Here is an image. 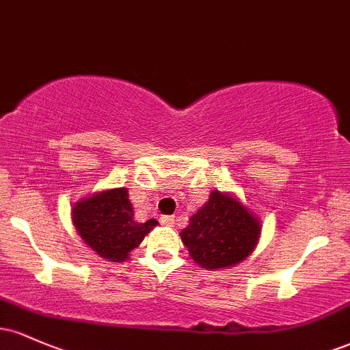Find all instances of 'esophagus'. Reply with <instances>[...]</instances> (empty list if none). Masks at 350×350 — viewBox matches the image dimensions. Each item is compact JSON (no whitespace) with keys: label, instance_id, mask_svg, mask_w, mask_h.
<instances>
[{"label":"esophagus","instance_id":"34e87169","mask_svg":"<svg viewBox=\"0 0 350 350\" xmlns=\"http://www.w3.org/2000/svg\"><path fill=\"white\" fill-rule=\"evenodd\" d=\"M161 224L164 227H174V217H171V215L161 217Z\"/></svg>","mask_w":350,"mask_h":350}]
</instances>
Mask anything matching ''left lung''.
<instances>
[{"label":"left lung","mask_w":350,"mask_h":350,"mask_svg":"<svg viewBox=\"0 0 350 350\" xmlns=\"http://www.w3.org/2000/svg\"><path fill=\"white\" fill-rule=\"evenodd\" d=\"M179 235L200 268L224 270L252 255L262 235V220L235 194L214 189Z\"/></svg>","instance_id":"left-lung-1"}]
</instances>
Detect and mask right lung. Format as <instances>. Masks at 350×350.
<instances>
[{
	"label": "right lung",
	"instance_id": "1",
	"mask_svg": "<svg viewBox=\"0 0 350 350\" xmlns=\"http://www.w3.org/2000/svg\"><path fill=\"white\" fill-rule=\"evenodd\" d=\"M72 224L88 248L107 262L122 263L158 226V220L136 222L128 189L113 187L77 200L72 207Z\"/></svg>",
	"mask_w": 350,
	"mask_h": 350
}]
</instances>
